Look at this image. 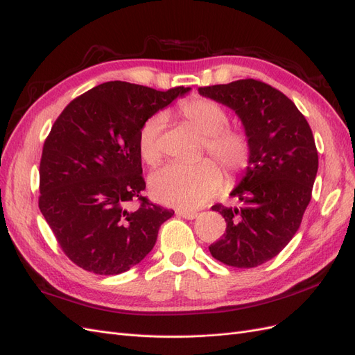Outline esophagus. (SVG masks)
Segmentation results:
<instances>
[{"label": "esophagus", "mask_w": 355, "mask_h": 355, "mask_svg": "<svg viewBox=\"0 0 355 355\" xmlns=\"http://www.w3.org/2000/svg\"><path fill=\"white\" fill-rule=\"evenodd\" d=\"M177 214L180 215V216H182V218H186V220H194L198 216V212H194V211H177Z\"/></svg>", "instance_id": "34e87169"}]
</instances>
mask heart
Masks as SVG:
<instances>
[{"mask_svg":"<svg viewBox=\"0 0 355 355\" xmlns=\"http://www.w3.org/2000/svg\"><path fill=\"white\" fill-rule=\"evenodd\" d=\"M180 116L205 137V147L230 175L240 173L250 157V141L245 131L228 128L225 109L209 98L193 97L178 106ZM162 113L148 118L139 134V152L148 165L162 159ZM224 173L212 159L182 165L168 164L150 177L153 196L162 203L182 209H194L209 202L224 187Z\"/></svg>","mask_w":355,"mask_h":355,"instance_id":"b5f03b06","label":"heart"}]
</instances>
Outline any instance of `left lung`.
Wrapping results in <instances>:
<instances>
[{
  "label": "left lung",
  "mask_w": 355,
  "mask_h": 355,
  "mask_svg": "<svg viewBox=\"0 0 355 355\" xmlns=\"http://www.w3.org/2000/svg\"><path fill=\"white\" fill-rule=\"evenodd\" d=\"M199 94L234 110L250 141L246 171L230 193L240 207H212L227 228L209 252L227 266L258 267L291 242L311 200L318 169L311 128L291 98L255 79L202 87Z\"/></svg>",
  "instance_id": "1"
}]
</instances>
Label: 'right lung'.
Wrapping results in <instances>:
<instances>
[{
  "label": "right lung",
  "mask_w": 355,
  "mask_h": 355,
  "mask_svg": "<svg viewBox=\"0 0 355 355\" xmlns=\"http://www.w3.org/2000/svg\"><path fill=\"white\" fill-rule=\"evenodd\" d=\"M190 89L110 81L71 101L54 122L40 164V209L78 267L121 274L153 249L159 227L174 211L141 196L139 134L148 118ZM137 197L141 207L131 211L126 207Z\"/></svg>",
  "instance_id": "add662e5"
}]
</instances>
